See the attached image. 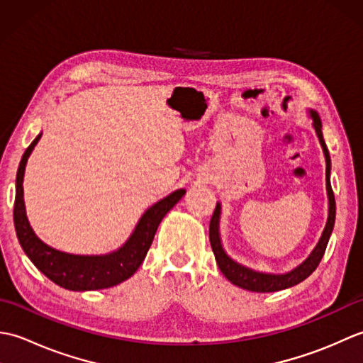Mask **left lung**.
<instances>
[{
	"label": "left lung",
	"instance_id": "obj_1",
	"mask_svg": "<svg viewBox=\"0 0 363 363\" xmlns=\"http://www.w3.org/2000/svg\"><path fill=\"white\" fill-rule=\"evenodd\" d=\"M311 117L313 120L315 133H317V135H318L323 152H325V157H326V190H328V198H329V215H328L326 228H325V230H323L320 242L317 246H315V250L311 252V256L307 257L303 264L296 267L295 269H291V272L285 273V274H269V273L254 272V269H251V268H246L240 264H237V262L230 259L225 252V250H223L221 238H220L221 206H220V203H217V207H215V212L212 215L211 226H209L211 246H212V251L215 254V260H217L221 273L228 277V281L237 285V287H242V289L250 290V291H259V293L279 291L284 289L293 287V285L303 282L306 277H309L315 272V269H317L323 256H325L329 237H330V234H333L334 223H335V198H334L333 187H330V156H329L328 146L325 143V138H323L321 120L318 117V113L315 111H311Z\"/></svg>",
	"mask_w": 363,
	"mask_h": 363
}]
</instances>
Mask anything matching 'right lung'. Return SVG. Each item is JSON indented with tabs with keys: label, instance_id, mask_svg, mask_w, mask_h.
<instances>
[{
	"label": "right lung",
	"instance_id": "right-lung-1",
	"mask_svg": "<svg viewBox=\"0 0 363 363\" xmlns=\"http://www.w3.org/2000/svg\"><path fill=\"white\" fill-rule=\"evenodd\" d=\"M40 137L42 134H38L23 154L17 172V182H15L13 225L23 251L48 279L67 290L86 291L109 289L129 279L142 265L162 218L186 195V190H176L172 195L151 206L138 220L128 242L117 251L104 254V256H74V254L57 251L43 243L34 234L26 217L25 199H23L25 167L29 154L33 152Z\"/></svg>",
	"mask_w": 363,
	"mask_h": 363
}]
</instances>
